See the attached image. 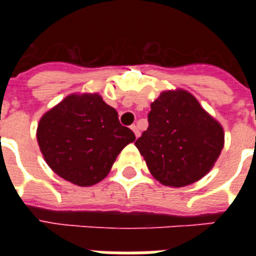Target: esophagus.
<instances>
[{
  "mask_svg": "<svg viewBox=\"0 0 256 256\" xmlns=\"http://www.w3.org/2000/svg\"><path fill=\"white\" fill-rule=\"evenodd\" d=\"M132 132H134V134H136V138H138V136H140V134L138 126H136V124H132Z\"/></svg>",
  "mask_w": 256,
  "mask_h": 256,
  "instance_id": "1",
  "label": "esophagus"
}]
</instances>
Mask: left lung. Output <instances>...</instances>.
<instances>
[{"label":"left lung","mask_w":256,"mask_h":256,"mask_svg":"<svg viewBox=\"0 0 256 256\" xmlns=\"http://www.w3.org/2000/svg\"><path fill=\"white\" fill-rule=\"evenodd\" d=\"M148 120V130L136 146L150 172L164 186L196 182L222 152V126L184 90L162 92L152 104Z\"/></svg>","instance_id":"left-lung-1"}]
</instances>
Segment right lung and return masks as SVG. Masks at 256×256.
<instances>
[{"label": "right lung", "mask_w": 256, "mask_h": 256, "mask_svg": "<svg viewBox=\"0 0 256 256\" xmlns=\"http://www.w3.org/2000/svg\"><path fill=\"white\" fill-rule=\"evenodd\" d=\"M37 140L56 174L77 186H92L136 136L100 96L82 94L66 96L42 116Z\"/></svg>", "instance_id": "add662e5"}]
</instances>
